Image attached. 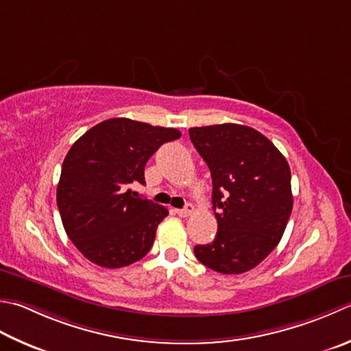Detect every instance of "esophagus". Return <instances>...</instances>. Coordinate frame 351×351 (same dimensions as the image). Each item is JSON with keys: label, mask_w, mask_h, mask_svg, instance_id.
I'll return each mask as SVG.
<instances>
[{"label": "esophagus", "mask_w": 351, "mask_h": 351, "mask_svg": "<svg viewBox=\"0 0 351 351\" xmlns=\"http://www.w3.org/2000/svg\"><path fill=\"white\" fill-rule=\"evenodd\" d=\"M191 213H193V205H191V204H187L184 208L176 210V215L181 216V217H187V216L191 215Z\"/></svg>", "instance_id": "1"}]
</instances>
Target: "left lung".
Listing matches in <instances>:
<instances>
[{
	"label": "left lung",
	"instance_id": "8db88e82",
	"mask_svg": "<svg viewBox=\"0 0 351 351\" xmlns=\"http://www.w3.org/2000/svg\"><path fill=\"white\" fill-rule=\"evenodd\" d=\"M213 181L216 239L195 256L221 274L251 271L283 237L293 197L291 169L280 150L250 126L223 123L189 129Z\"/></svg>",
	"mask_w": 351,
	"mask_h": 351
}]
</instances>
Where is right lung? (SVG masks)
<instances>
[{
    "instance_id": "obj_1",
    "label": "right lung",
    "mask_w": 351,
    "mask_h": 351,
    "mask_svg": "<svg viewBox=\"0 0 351 351\" xmlns=\"http://www.w3.org/2000/svg\"><path fill=\"white\" fill-rule=\"evenodd\" d=\"M180 136L173 128L109 119L68 150L58 208L68 237L89 262L114 269L138 262L152 248L158 223L169 211L130 187L146 184L149 158Z\"/></svg>"
}]
</instances>
